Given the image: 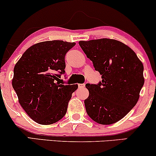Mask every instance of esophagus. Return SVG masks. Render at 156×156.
<instances>
[{"label": "esophagus", "mask_w": 156, "mask_h": 156, "mask_svg": "<svg viewBox=\"0 0 156 156\" xmlns=\"http://www.w3.org/2000/svg\"><path fill=\"white\" fill-rule=\"evenodd\" d=\"M78 86V88H80V89L85 87V84H84V83H79Z\"/></svg>", "instance_id": "1"}]
</instances>
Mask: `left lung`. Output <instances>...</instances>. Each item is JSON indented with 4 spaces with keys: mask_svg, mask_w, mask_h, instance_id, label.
Here are the masks:
<instances>
[{
    "mask_svg": "<svg viewBox=\"0 0 156 156\" xmlns=\"http://www.w3.org/2000/svg\"><path fill=\"white\" fill-rule=\"evenodd\" d=\"M79 45L102 79L86 85L89 91L84 101L86 112L99 124L115 123L137 102L144 82L143 65L132 48L119 41L101 38L79 41Z\"/></svg>",
    "mask_w": 156,
    "mask_h": 156,
    "instance_id": "obj_1",
    "label": "left lung"
}]
</instances>
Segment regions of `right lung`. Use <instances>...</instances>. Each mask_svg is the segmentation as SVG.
<instances>
[{"instance_id": "add662e5", "label": "right lung", "mask_w": 156, "mask_h": 156, "mask_svg": "<svg viewBox=\"0 0 156 156\" xmlns=\"http://www.w3.org/2000/svg\"><path fill=\"white\" fill-rule=\"evenodd\" d=\"M76 45L49 41L32 46L14 69L12 86L19 102L33 121L42 125L56 123L65 116L68 102L78 85L61 83L65 57Z\"/></svg>"}]
</instances>
